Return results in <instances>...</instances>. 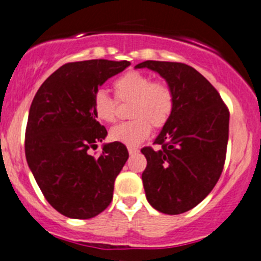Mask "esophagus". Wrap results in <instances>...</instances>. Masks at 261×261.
<instances>
[{"instance_id": "34e87169", "label": "esophagus", "mask_w": 261, "mask_h": 261, "mask_svg": "<svg viewBox=\"0 0 261 261\" xmlns=\"http://www.w3.org/2000/svg\"><path fill=\"white\" fill-rule=\"evenodd\" d=\"M138 153H139L138 148H133V146H130V148H128V154H130V155H134V154H138Z\"/></svg>"}]
</instances>
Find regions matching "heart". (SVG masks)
Returning a JSON list of instances; mask_svg holds the SVG:
<instances>
[{"label": "heart", "mask_w": 261, "mask_h": 261, "mask_svg": "<svg viewBox=\"0 0 261 261\" xmlns=\"http://www.w3.org/2000/svg\"><path fill=\"white\" fill-rule=\"evenodd\" d=\"M116 97L121 102H133L130 116L134 120L113 126L110 139L127 146H136L149 138L151 125L161 128L171 118L174 110V93L164 82H153L144 72H125L113 83ZM93 113L103 122H113L117 102L106 90L98 89L93 95Z\"/></svg>", "instance_id": "1"}]
</instances>
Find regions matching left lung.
I'll return each mask as SVG.
<instances>
[{"label": "left lung", "instance_id": "obj_1", "mask_svg": "<svg viewBox=\"0 0 261 261\" xmlns=\"http://www.w3.org/2000/svg\"><path fill=\"white\" fill-rule=\"evenodd\" d=\"M135 69L158 72L174 93V110L154 144L141 149L146 200L164 214H181L209 195L221 177L228 143L229 112L216 88L194 67L144 61Z\"/></svg>", "mask_w": 261, "mask_h": 261}]
</instances>
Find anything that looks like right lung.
Returning a JSON list of instances; mask_svg holds the SVG:
<instances>
[{
  "mask_svg": "<svg viewBox=\"0 0 261 261\" xmlns=\"http://www.w3.org/2000/svg\"><path fill=\"white\" fill-rule=\"evenodd\" d=\"M128 61L89 60L56 70L38 89L28 117L25 156L44 198L57 212L74 219L102 213L113 198L115 179L128 151L123 144H103L107 136L93 113L98 87L130 66Z\"/></svg>",
  "mask_w": 261,
  "mask_h": 261,
  "instance_id": "right-lung-1",
  "label": "right lung"
}]
</instances>
